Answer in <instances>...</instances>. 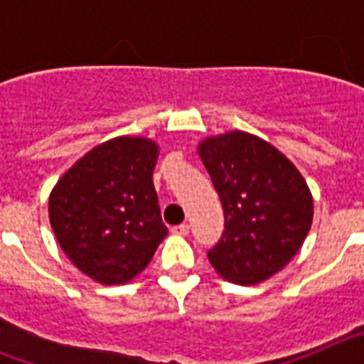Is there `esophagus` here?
Listing matches in <instances>:
<instances>
[{
  "mask_svg": "<svg viewBox=\"0 0 364 364\" xmlns=\"http://www.w3.org/2000/svg\"><path fill=\"white\" fill-rule=\"evenodd\" d=\"M171 231L175 235H188L189 233V224H178V226H173Z\"/></svg>",
  "mask_w": 364,
  "mask_h": 364,
  "instance_id": "esophagus-1",
  "label": "esophagus"
}]
</instances>
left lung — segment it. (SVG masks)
<instances>
[{"mask_svg": "<svg viewBox=\"0 0 364 364\" xmlns=\"http://www.w3.org/2000/svg\"><path fill=\"white\" fill-rule=\"evenodd\" d=\"M224 210V231L210 252L218 275L257 284L284 268L306 239L314 200L297 167L268 142L233 131L200 144Z\"/></svg>", "mask_w": 364, "mask_h": 364, "instance_id": "1", "label": "left lung"}]
</instances>
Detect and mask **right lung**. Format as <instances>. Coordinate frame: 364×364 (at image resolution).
<instances>
[{"label":"right lung","instance_id":"add662e5","mask_svg":"<svg viewBox=\"0 0 364 364\" xmlns=\"http://www.w3.org/2000/svg\"><path fill=\"white\" fill-rule=\"evenodd\" d=\"M156 153L147 138L109 140L74 164L50 193L58 242L80 272L102 284L131 281L166 239L153 186Z\"/></svg>","mask_w":364,"mask_h":364}]
</instances>
